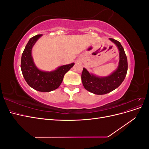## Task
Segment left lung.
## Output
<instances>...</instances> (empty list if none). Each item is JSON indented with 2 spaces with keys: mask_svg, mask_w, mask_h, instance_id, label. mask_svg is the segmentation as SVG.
I'll use <instances>...</instances> for the list:
<instances>
[{
  "mask_svg": "<svg viewBox=\"0 0 149 149\" xmlns=\"http://www.w3.org/2000/svg\"><path fill=\"white\" fill-rule=\"evenodd\" d=\"M119 48V65L113 73L105 78H100L83 68L81 74L82 83L84 88L88 91L96 94H105L113 91L123 83L127 72V59L124 49L119 42L113 38H109Z\"/></svg>",
  "mask_w": 149,
  "mask_h": 149,
  "instance_id": "obj_1",
  "label": "left lung"
}]
</instances>
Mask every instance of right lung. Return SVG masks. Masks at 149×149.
<instances>
[{
  "label": "right lung",
  "instance_id": "obj_1",
  "mask_svg": "<svg viewBox=\"0 0 149 149\" xmlns=\"http://www.w3.org/2000/svg\"><path fill=\"white\" fill-rule=\"evenodd\" d=\"M42 35H37L29 40L22 53L20 66L24 79L30 87L38 91L49 92L60 86L64 75L73 66L74 63L61 66L51 72L39 70L34 65L31 48Z\"/></svg>",
  "mask_w": 149,
  "mask_h": 149
}]
</instances>
